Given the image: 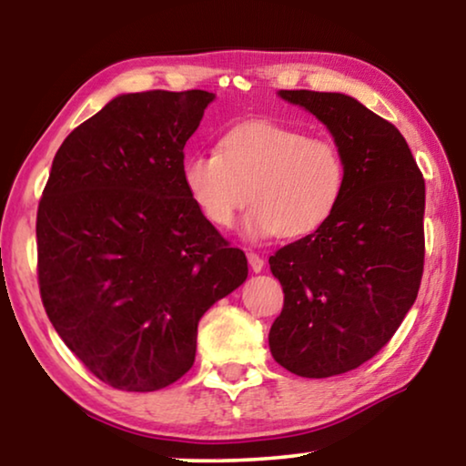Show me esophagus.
<instances>
[{
    "instance_id": "1",
    "label": "esophagus",
    "mask_w": 466,
    "mask_h": 466,
    "mask_svg": "<svg viewBox=\"0 0 466 466\" xmlns=\"http://www.w3.org/2000/svg\"><path fill=\"white\" fill-rule=\"evenodd\" d=\"M248 263H250V267H252V271H254V273L263 271V267H265V260L260 258L257 252H248Z\"/></svg>"
}]
</instances>
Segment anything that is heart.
<instances>
[{"mask_svg":"<svg viewBox=\"0 0 466 466\" xmlns=\"http://www.w3.org/2000/svg\"><path fill=\"white\" fill-rule=\"evenodd\" d=\"M182 176L197 209L218 228H231L250 199V239L311 235L333 218L348 188V163L333 137L271 120L231 127L216 155L188 157Z\"/></svg>","mask_w":466,"mask_h":466,"instance_id":"1","label":"heart"}]
</instances>
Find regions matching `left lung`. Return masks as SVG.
<instances>
[{"instance_id": "8db88e82", "label": "left lung", "mask_w": 466, "mask_h": 466, "mask_svg": "<svg viewBox=\"0 0 466 466\" xmlns=\"http://www.w3.org/2000/svg\"><path fill=\"white\" fill-rule=\"evenodd\" d=\"M327 125L348 163L327 225L269 257L284 290L271 356L301 378L373 359L416 301L424 271V177L397 127L341 93L279 91Z\"/></svg>"}]
</instances>
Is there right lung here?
<instances>
[{
  "mask_svg": "<svg viewBox=\"0 0 466 466\" xmlns=\"http://www.w3.org/2000/svg\"><path fill=\"white\" fill-rule=\"evenodd\" d=\"M214 93L112 99L56 150L37 206L48 320L104 384L152 392L193 367L201 316L248 260L184 187V146Z\"/></svg>",
  "mask_w": 466,
  "mask_h": 466,
  "instance_id": "1",
  "label": "right lung"
}]
</instances>
